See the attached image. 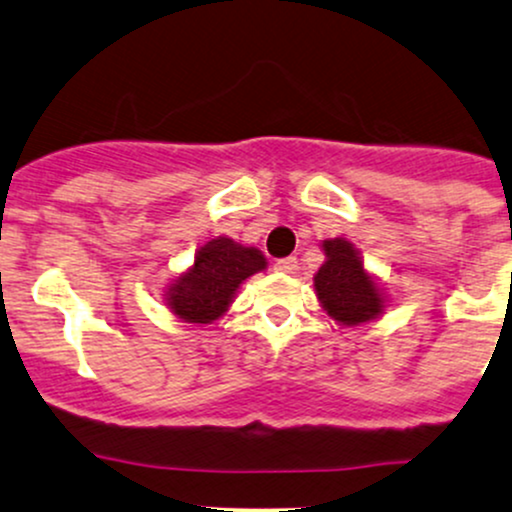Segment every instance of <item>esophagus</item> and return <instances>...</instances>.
Returning <instances> with one entry per match:
<instances>
[{
  "instance_id": "34e87169",
  "label": "esophagus",
  "mask_w": 512,
  "mask_h": 512,
  "mask_svg": "<svg viewBox=\"0 0 512 512\" xmlns=\"http://www.w3.org/2000/svg\"><path fill=\"white\" fill-rule=\"evenodd\" d=\"M274 272L298 274V260H296V257H284V260H276L274 262Z\"/></svg>"
}]
</instances>
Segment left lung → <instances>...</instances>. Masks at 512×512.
Masks as SVG:
<instances>
[{"instance_id":"obj_1","label":"left lung","mask_w":512,"mask_h":512,"mask_svg":"<svg viewBox=\"0 0 512 512\" xmlns=\"http://www.w3.org/2000/svg\"><path fill=\"white\" fill-rule=\"evenodd\" d=\"M325 262L313 276L317 303L342 327H358L378 320L390 308V296L380 279L363 264L361 252L349 238L320 243Z\"/></svg>"}]
</instances>
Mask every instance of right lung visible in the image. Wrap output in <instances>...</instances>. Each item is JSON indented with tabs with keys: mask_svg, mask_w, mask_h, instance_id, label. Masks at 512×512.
<instances>
[{
	"mask_svg": "<svg viewBox=\"0 0 512 512\" xmlns=\"http://www.w3.org/2000/svg\"><path fill=\"white\" fill-rule=\"evenodd\" d=\"M264 269L267 257L260 248L216 236L199 245L195 262L163 289V301L180 322L214 325L231 310L240 286Z\"/></svg>",
	"mask_w": 512,
	"mask_h": 512,
	"instance_id": "right-lung-1",
	"label": "right lung"
}]
</instances>
